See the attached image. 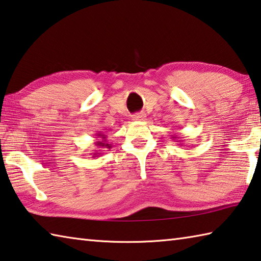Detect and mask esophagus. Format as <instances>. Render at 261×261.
<instances>
[{
    "instance_id": "34e87169",
    "label": "esophagus",
    "mask_w": 261,
    "mask_h": 261,
    "mask_svg": "<svg viewBox=\"0 0 261 261\" xmlns=\"http://www.w3.org/2000/svg\"><path fill=\"white\" fill-rule=\"evenodd\" d=\"M145 114L144 112H140V114H136V115H134L133 116V120H135V121H142V120H144L145 119Z\"/></svg>"
}]
</instances>
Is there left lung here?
Listing matches in <instances>:
<instances>
[{
	"label": "left lung",
	"instance_id": "obj_1",
	"mask_svg": "<svg viewBox=\"0 0 261 261\" xmlns=\"http://www.w3.org/2000/svg\"><path fill=\"white\" fill-rule=\"evenodd\" d=\"M171 139H173V140H179V137H177L176 135H174L173 137H171ZM176 142H183V141H176ZM181 144V143H180Z\"/></svg>",
	"mask_w": 261,
	"mask_h": 261
}]
</instances>
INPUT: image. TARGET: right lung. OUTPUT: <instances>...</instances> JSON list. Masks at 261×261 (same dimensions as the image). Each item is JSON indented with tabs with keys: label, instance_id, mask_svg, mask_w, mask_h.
Returning <instances> with one entry per match:
<instances>
[{
	"label": "right lung",
	"instance_id": "add662e5",
	"mask_svg": "<svg viewBox=\"0 0 261 261\" xmlns=\"http://www.w3.org/2000/svg\"><path fill=\"white\" fill-rule=\"evenodd\" d=\"M96 137L95 139H97V141L95 142V146L99 147V149H110V147L112 146L111 144H108L107 143V135H105V133L103 132H97L96 133ZM101 152H94L93 153V156H97V154H100Z\"/></svg>",
	"mask_w": 261,
	"mask_h": 261
}]
</instances>
